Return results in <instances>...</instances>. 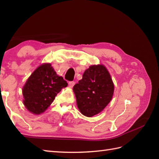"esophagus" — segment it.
Segmentation results:
<instances>
[{"label":"esophagus","mask_w":159,"mask_h":159,"mask_svg":"<svg viewBox=\"0 0 159 159\" xmlns=\"http://www.w3.org/2000/svg\"><path fill=\"white\" fill-rule=\"evenodd\" d=\"M74 84H75V83H74V81H70L68 83V85L70 88H72V87H73V86L74 85Z\"/></svg>","instance_id":"1"}]
</instances>
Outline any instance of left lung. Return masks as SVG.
I'll list each match as a JSON object with an SVG mask.
<instances>
[{
	"instance_id": "obj_1",
	"label": "left lung",
	"mask_w": 159,
	"mask_h": 159,
	"mask_svg": "<svg viewBox=\"0 0 159 159\" xmlns=\"http://www.w3.org/2000/svg\"><path fill=\"white\" fill-rule=\"evenodd\" d=\"M73 91L80 112L91 117L100 113L110 102L114 85L105 66L93 65L85 71Z\"/></svg>"
}]
</instances>
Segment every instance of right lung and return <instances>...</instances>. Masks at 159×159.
I'll use <instances>...</instances> for the list:
<instances>
[{
    "instance_id": "add662e5",
    "label": "right lung",
    "mask_w": 159,
    "mask_h": 159,
    "mask_svg": "<svg viewBox=\"0 0 159 159\" xmlns=\"http://www.w3.org/2000/svg\"><path fill=\"white\" fill-rule=\"evenodd\" d=\"M67 86V83L57 75L51 64L43 63L31 74L23 87L24 104L31 113L41 114Z\"/></svg>"
}]
</instances>
